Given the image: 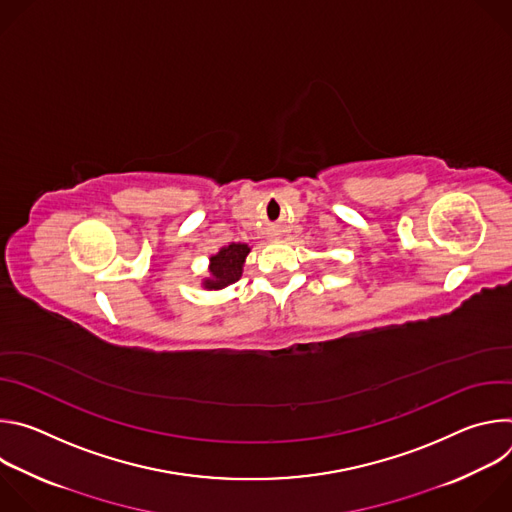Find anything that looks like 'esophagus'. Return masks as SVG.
Segmentation results:
<instances>
[{
  "label": "esophagus",
  "instance_id": "esophagus-1",
  "mask_svg": "<svg viewBox=\"0 0 512 512\" xmlns=\"http://www.w3.org/2000/svg\"><path fill=\"white\" fill-rule=\"evenodd\" d=\"M279 235H281L279 229H271V237H273V239H279Z\"/></svg>",
  "mask_w": 512,
  "mask_h": 512
}]
</instances>
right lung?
<instances>
[{"mask_svg":"<svg viewBox=\"0 0 512 512\" xmlns=\"http://www.w3.org/2000/svg\"><path fill=\"white\" fill-rule=\"evenodd\" d=\"M249 253L247 245L231 243L210 257V279L204 281L206 289H221L241 279L243 263Z\"/></svg>","mask_w":512,"mask_h":512,"instance_id":"right-lung-1","label":"right lung"}]
</instances>
